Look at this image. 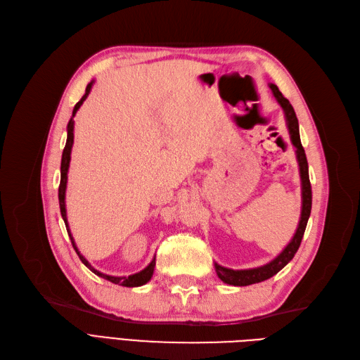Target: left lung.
I'll use <instances>...</instances> for the list:
<instances>
[{"mask_svg":"<svg viewBox=\"0 0 360 360\" xmlns=\"http://www.w3.org/2000/svg\"><path fill=\"white\" fill-rule=\"evenodd\" d=\"M271 93L276 97V101L282 106V110L285 112L287 120V127L290 132V138L292 146L296 147V158L299 162V171H300V180H302V213H300V221L296 233H294L290 243L284 248V250L275 258L271 259L270 263L259 266L255 269H245V270H233L222 267L217 263H214L216 274L219 276L221 281L225 284H230L234 287H246L250 284H258L261 281H266L271 276H275L279 270L284 269L292 257L296 255L297 249L300 246V242L304 234V228H307L309 214H311V205H312V192H311V183H309V172H308V160L307 155H304V150L300 143V134H299V122L296 112H294L291 103L288 99H285L282 93L279 91L275 84H269Z\"/></svg>","mask_w":360,"mask_h":360,"instance_id":"1","label":"left lung"}]
</instances>
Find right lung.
<instances>
[{
    "label": "right lung",
    "instance_id": "1",
    "mask_svg": "<svg viewBox=\"0 0 360 360\" xmlns=\"http://www.w3.org/2000/svg\"><path fill=\"white\" fill-rule=\"evenodd\" d=\"M93 82L94 81H91L89 85H86V89H85V94L82 96V99L75 105V108H73V114H72V118H70V122H69V124H68V141H66V147H64V150H63V156H61V180H60V188H58V200H60V210H61V216H63V221H64V224H66V228H68V233H69V237H70V240H72V245H73V248H75V250H76V254H78V257L81 258V261L82 263L89 267L94 275H97V276H101V278H103V279H106V281H110V282H112V284H118V285H123V287H141V285H144V284H147V282L151 279V276H153V271H155V266H156V259L153 258L151 259V263L144 269V270H141V271H138V274H135V275H130V276H111V275H105V274H102V271H99V270H96L89 261H86L85 258H84V255H81V252L78 250V248H76V245H75V240H73V237H72V234H70V228H69V224H68V214H66V201H64V198H66V186H68V171H69V163H70V153H72V146H73V124H75V122H73V117H75V114H76V111L79 110L81 108V105L84 103V101L86 99V96L90 94V91H91V86H93Z\"/></svg>",
    "mask_w": 360,
    "mask_h": 360
}]
</instances>
